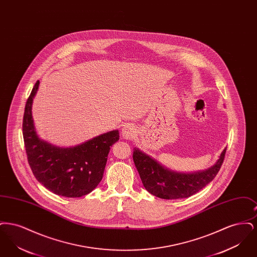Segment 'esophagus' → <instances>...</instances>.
<instances>
[{"label": "esophagus", "instance_id": "obj_1", "mask_svg": "<svg viewBox=\"0 0 257 257\" xmlns=\"http://www.w3.org/2000/svg\"><path fill=\"white\" fill-rule=\"evenodd\" d=\"M136 135V129L134 126L131 124H127L121 129V136L125 140H131Z\"/></svg>", "mask_w": 257, "mask_h": 257}]
</instances>
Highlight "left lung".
Returning <instances> with one entry per match:
<instances>
[{"instance_id": "left-lung-1", "label": "left lung", "mask_w": 257, "mask_h": 257, "mask_svg": "<svg viewBox=\"0 0 257 257\" xmlns=\"http://www.w3.org/2000/svg\"><path fill=\"white\" fill-rule=\"evenodd\" d=\"M225 151L221 152L220 159L212 168L196 173L169 171L138 148H134L133 160L147 192L160 198L177 199L193 196L210 183L220 171Z\"/></svg>"}]
</instances>
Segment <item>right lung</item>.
Listing matches in <instances>:
<instances>
[{
  "mask_svg": "<svg viewBox=\"0 0 257 257\" xmlns=\"http://www.w3.org/2000/svg\"><path fill=\"white\" fill-rule=\"evenodd\" d=\"M37 81L25 106L23 138L29 165L39 183L52 193L80 197L93 191L102 180L110 147L119 140L117 130L100 135L85 144L60 148L41 141L35 130L32 115Z\"/></svg>",
  "mask_w": 257,
  "mask_h": 257,
  "instance_id": "obj_1",
  "label": "right lung"
}]
</instances>
